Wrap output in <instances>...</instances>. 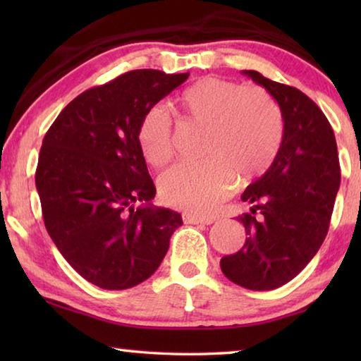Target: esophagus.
I'll return each mask as SVG.
<instances>
[{
  "mask_svg": "<svg viewBox=\"0 0 361 361\" xmlns=\"http://www.w3.org/2000/svg\"><path fill=\"white\" fill-rule=\"evenodd\" d=\"M183 221H185L186 224H212L215 219L191 215V213H185V215H183Z\"/></svg>",
  "mask_w": 361,
  "mask_h": 361,
  "instance_id": "obj_1",
  "label": "esophagus"
}]
</instances>
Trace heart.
<instances>
[{
  "mask_svg": "<svg viewBox=\"0 0 361 361\" xmlns=\"http://www.w3.org/2000/svg\"><path fill=\"white\" fill-rule=\"evenodd\" d=\"M189 121L209 127L200 162H180L159 178L164 202L209 215L231 192L235 175L252 180L266 173L283 142V116L264 89L204 78L180 97ZM138 145L146 162L161 167L175 152L173 121L161 105L151 106L138 127Z\"/></svg>",
  "mask_w": 361,
  "mask_h": 361,
  "instance_id": "obj_1",
  "label": "heart"
}]
</instances>
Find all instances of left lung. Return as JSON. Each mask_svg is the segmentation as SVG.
Segmentation results:
<instances>
[{
  "instance_id": "obj_1",
  "label": "left lung",
  "mask_w": 361,
  "mask_h": 361,
  "mask_svg": "<svg viewBox=\"0 0 361 361\" xmlns=\"http://www.w3.org/2000/svg\"><path fill=\"white\" fill-rule=\"evenodd\" d=\"M242 73L279 103L283 142L271 169L242 194L253 204L252 213L239 216L245 245L223 256L219 266L243 288L276 290L295 279L325 240L341 185L338 146L326 116L301 90L258 71Z\"/></svg>"
}]
</instances>
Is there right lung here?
I'll use <instances>...</instances> for the list:
<instances>
[{"label":"right lung","instance_id":"add662e5","mask_svg":"<svg viewBox=\"0 0 361 361\" xmlns=\"http://www.w3.org/2000/svg\"><path fill=\"white\" fill-rule=\"evenodd\" d=\"M133 70L66 105L47 130L36 167L42 218L59 252L103 290L149 279L180 213L151 205L156 186L138 145L143 114L188 79Z\"/></svg>","mask_w":361,"mask_h":361}]
</instances>
